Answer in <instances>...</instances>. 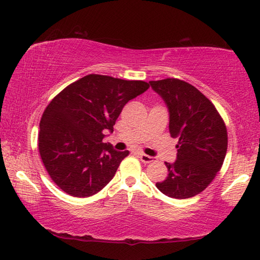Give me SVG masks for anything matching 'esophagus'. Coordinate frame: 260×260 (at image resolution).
Returning <instances> with one entry per match:
<instances>
[{
  "mask_svg": "<svg viewBox=\"0 0 260 260\" xmlns=\"http://www.w3.org/2000/svg\"><path fill=\"white\" fill-rule=\"evenodd\" d=\"M139 157H140V161L144 162V163H151V162L154 161V157L146 155V154H144V153H140Z\"/></svg>",
  "mask_w": 260,
  "mask_h": 260,
  "instance_id": "1",
  "label": "esophagus"
}]
</instances>
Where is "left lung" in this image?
I'll return each mask as SVG.
<instances>
[{
    "instance_id": "8db88e82",
    "label": "left lung",
    "mask_w": 260,
    "mask_h": 260,
    "mask_svg": "<svg viewBox=\"0 0 260 260\" xmlns=\"http://www.w3.org/2000/svg\"><path fill=\"white\" fill-rule=\"evenodd\" d=\"M149 84L169 111L171 137L179 138L176 161L166 162L169 174L156 187L169 198L195 197L207 188L225 160V123L210 100L187 82L166 79Z\"/></svg>"
}]
</instances>
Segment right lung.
<instances>
[{
    "label": "right lung",
    "instance_id": "add662e5",
    "mask_svg": "<svg viewBox=\"0 0 260 260\" xmlns=\"http://www.w3.org/2000/svg\"><path fill=\"white\" fill-rule=\"evenodd\" d=\"M149 84L90 74L66 86L40 122L39 151L53 183L75 198L98 193L115 176L129 151L103 143L129 100Z\"/></svg>",
    "mask_w": 260,
    "mask_h": 260
}]
</instances>
